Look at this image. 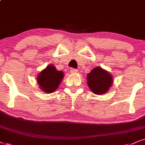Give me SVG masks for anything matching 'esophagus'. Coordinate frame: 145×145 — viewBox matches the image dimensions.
<instances>
[{
  "mask_svg": "<svg viewBox=\"0 0 145 145\" xmlns=\"http://www.w3.org/2000/svg\"><path fill=\"white\" fill-rule=\"evenodd\" d=\"M70 72H71V73H76L77 72V70L75 69H72V68H71V69H70Z\"/></svg>",
  "mask_w": 145,
  "mask_h": 145,
  "instance_id": "1",
  "label": "esophagus"
}]
</instances>
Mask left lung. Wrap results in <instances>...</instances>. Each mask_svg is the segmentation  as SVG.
Returning <instances> with one entry per match:
<instances>
[{"instance_id":"left-lung-1","label":"left lung","mask_w":145,"mask_h":145,"mask_svg":"<svg viewBox=\"0 0 145 145\" xmlns=\"http://www.w3.org/2000/svg\"><path fill=\"white\" fill-rule=\"evenodd\" d=\"M113 79L108 71L96 67L87 74V84L95 94L101 95L108 91Z\"/></svg>"}]
</instances>
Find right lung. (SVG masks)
<instances>
[{
	"instance_id": "obj_1",
	"label": "right lung",
	"mask_w": 145,
	"mask_h": 145,
	"mask_svg": "<svg viewBox=\"0 0 145 145\" xmlns=\"http://www.w3.org/2000/svg\"><path fill=\"white\" fill-rule=\"evenodd\" d=\"M63 76L62 71H57L55 67L49 65L38 74L37 80L40 89L50 93L58 88Z\"/></svg>"
}]
</instances>
